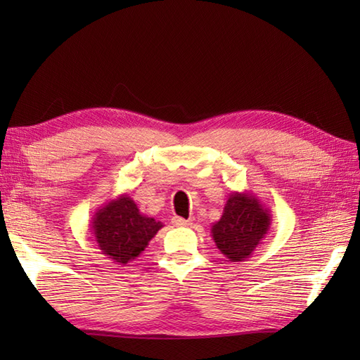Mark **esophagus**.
I'll use <instances>...</instances> for the list:
<instances>
[{
	"instance_id": "1",
	"label": "esophagus",
	"mask_w": 360,
	"mask_h": 360,
	"mask_svg": "<svg viewBox=\"0 0 360 360\" xmlns=\"http://www.w3.org/2000/svg\"><path fill=\"white\" fill-rule=\"evenodd\" d=\"M172 223H173V226H176V227L190 226V221H188V219H184V218H181V217H173Z\"/></svg>"
}]
</instances>
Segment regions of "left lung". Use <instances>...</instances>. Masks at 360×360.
Listing matches in <instances>:
<instances>
[{"mask_svg":"<svg viewBox=\"0 0 360 360\" xmlns=\"http://www.w3.org/2000/svg\"><path fill=\"white\" fill-rule=\"evenodd\" d=\"M271 218L269 209L254 193L233 192L223 215L212 226L213 241L231 262H244L267 235Z\"/></svg>","mask_w":360,"mask_h":360,"instance_id":"8db88e82","label":"left lung"}]
</instances>
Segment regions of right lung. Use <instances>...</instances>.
<instances>
[{
  "mask_svg": "<svg viewBox=\"0 0 360 360\" xmlns=\"http://www.w3.org/2000/svg\"><path fill=\"white\" fill-rule=\"evenodd\" d=\"M91 227L102 254L127 264L142 254L164 224L141 213L128 195H120L97 209Z\"/></svg>",
  "mask_w": 360,
  "mask_h": 360,
  "instance_id": "right-lung-1",
  "label": "right lung"
}]
</instances>
